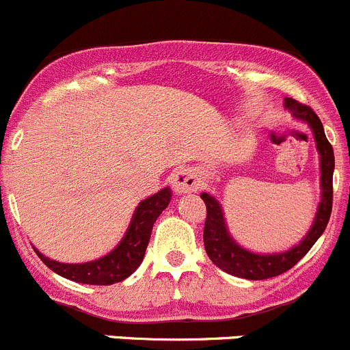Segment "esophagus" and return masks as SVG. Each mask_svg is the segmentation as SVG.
Here are the masks:
<instances>
[{"instance_id": "obj_1", "label": "esophagus", "mask_w": 350, "mask_h": 350, "mask_svg": "<svg viewBox=\"0 0 350 350\" xmlns=\"http://www.w3.org/2000/svg\"><path fill=\"white\" fill-rule=\"evenodd\" d=\"M200 185L199 176L189 168H180L172 175V187L176 193H189Z\"/></svg>"}]
</instances>
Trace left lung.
Returning <instances> with one entry per match:
<instances>
[{
	"mask_svg": "<svg viewBox=\"0 0 350 350\" xmlns=\"http://www.w3.org/2000/svg\"><path fill=\"white\" fill-rule=\"evenodd\" d=\"M284 107L293 113L294 119L306 124L311 133H313L318 154H320V202H318L313 224H311L308 233L304 234L299 243L284 252L258 254V252H252L248 248L241 247L231 237L219 200L207 192L200 193V199L206 202L207 207V217L206 224H204V248H206L207 257L213 260L216 267L234 275V278L262 281V279L284 274L286 271L294 267L310 252V248L323 234L328 219H330L332 196H334L332 178H334L335 168L334 148H332L327 136H325L321 120L318 119V116L310 107L301 105L299 102L293 98H284Z\"/></svg>",
	"mask_w": 350,
	"mask_h": 350,
	"instance_id": "obj_1",
	"label": "left lung"
}]
</instances>
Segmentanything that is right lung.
<instances>
[{"instance_id":"right-lung-1","label":"right lung","mask_w":350,"mask_h":350,"mask_svg":"<svg viewBox=\"0 0 350 350\" xmlns=\"http://www.w3.org/2000/svg\"><path fill=\"white\" fill-rule=\"evenodd\" d=\"M170 200V187H165L148 199L141 200L134 211L133 217H131V223L122 240L117 243L113 250H110L109 254L96 258V260L83 262V264H64V262L51 260L49 257L40 254L36 247H33V250L37 252L40 260L51 271H54L61 278L69 279V281L93 286L116 284V282L129 278L141 265L144 254H146L148 243H150L154 221L167 209Z\"/></svg>"}]
</instances>
